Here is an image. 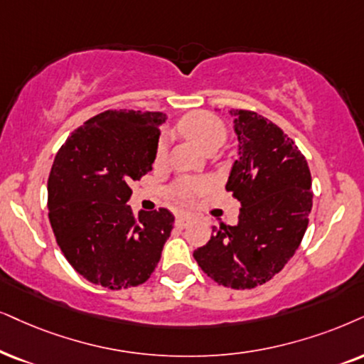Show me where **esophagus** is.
<instances>
[{"label": "esophagus", "instance_id": "1", "mask_svg": "<svg viewBox=\"0 0 364 364\" xmlns=\"http://www.w3.org/2000/svg\"><path fill=\"white\" fill-rule=\"evenodd\" d=\"M193 222V218L190 215H185V213H181V215H178L176 216V225L179 228H186L188 225H190Z\"/></svg>", "mask_w": 364, "mask_h": 364}]
</instances>
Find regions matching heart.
Segmentation results:
<instances>
[{
	"instance_id": "1",
	"label": "heart",
	"mask_w": 364,
	"mask_h": 364,
	"mask_svg": "<svg viewBox=\"0 0 364 364\" xmlns=\"http://www.w3.org/2000/svg\"><path fill=\"white\" fill-rule=\"evenodd\" d=\"M178 131L181 132L186 139L195 142L198 148L208 151L211 148H218L227 137V127L213 114L205 112V110H196V112L188 114L178 122ZM166 156V144L163 141L156 146L154 163L158 164ZM210 185L206 179L201 178H181L174 183L171 188L173 196L183 203H191L195 198L208 190Z\"/></svg>"
}]
</instances>
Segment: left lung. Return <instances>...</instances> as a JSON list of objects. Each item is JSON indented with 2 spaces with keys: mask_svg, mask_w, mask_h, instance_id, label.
I'll return each mask as SVG.
<instances>
[{
  "mask_svg": "<svg viewBox=\"0 0 364 364\" xmlns=\"http://www.w3.org/2000/svg\"><path fill=\"white\" fill-rule=\"evenodd\" d=\"M238 158L227 191L240 201L235 227H213L193 252L201 270L232 289H254L284 269L301 245L312 208L311 171L291 137L254 110L230 109Z\"/></svg>",
  "mask_w": 364,
  "mask_h": 364,
  "instance_id": "left-lung-1",
  "label": "left lung"
}]
</instances>
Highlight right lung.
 <instances>
[{
    "label": "right lung",
    "mask_w": 364,
    "mask_h": 364,
    "mask_svg": "<svg viewBox=\"0 0 364 364\" xmlns=\"http://www.w3.org/2000/svg\"><path fill=\"white\" fill-rule=\"evenodd\" d=\"M163 112L105 110L77 127L55 156L48 218L82 277L110 291L144 284L171 235L169 210L134 213L131 183L153 169Z\"/></svg>",
    "instance_id": "right-lung-1"
}]
</instances>
